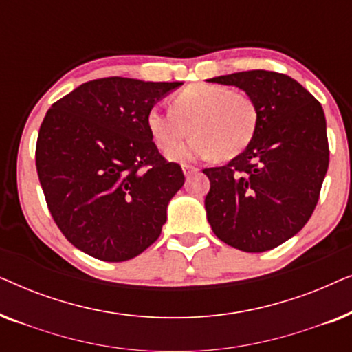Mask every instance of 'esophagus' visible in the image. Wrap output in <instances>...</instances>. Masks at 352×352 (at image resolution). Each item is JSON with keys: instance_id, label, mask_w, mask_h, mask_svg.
Segmentation results:
<instances>
[{"instance_id": "34e87169", "label": "esophagus", "mask_w": 352, "mask_h": 352, "mask_svg": "<svg viewBox=\"0 0 352 352\" xmlns=\"http://www.w3.org/2000/svg\"><path fill=\"white\" fill-rule=\"evenodd\" d=\"M182 173H184V176H190L197 173V168L195 166H189V165H182Z\"/></svg>"}]
</instances>
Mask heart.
Instances as JSON below:
<instances>
[{
    "instance_id": "b5f03b06",
    "label": "heart",
    "mask_w": 352,
    "mask_h": 352,
    "mask_svg": "<svg viewBox=\"0 0 352 352\" xmlns=\"http://www.w3.org/2000/svg\"><path fill=\"white\" fill-rule=\"evenodd\" d=\"M147 129L162 151L175 146L187 133L195 136L186 146L166 155L173 162L192 158L230 160L252 142L258 126V107L243 91L228 86L194 85L173 96L170 110L152 107Z\"/></svg>"
}]
</instances>
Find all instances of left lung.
<instances>
[{
	"instance_id": "left-lung-1",
	"label": "left lung",
	"mask_w": 352,
	"mask_h": 352,
	"mask_svg": "<svg viewBox=\"0 0 352 352\" xmlns=\"http://www.w3.org/2000/svg\"><path fill=\"white\" fill-rule=\"evenodd\" d=\"M245 91L258 107L252 142L228 165L206 168L208 223L230 247L263 253L305 228L329 170L322 105L296 80L267 70L206 80Z\"/></svg>"
}]
</instances>
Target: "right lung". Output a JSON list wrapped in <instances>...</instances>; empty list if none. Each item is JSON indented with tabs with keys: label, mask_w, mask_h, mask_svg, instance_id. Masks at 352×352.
Instances as JSON below:
<instances>
[{
	"label": "right lung",
	"mask_w": 352,
	"mask_h": 352,
	"mask_svg": "<svg viewBox=\"0 0 352 352\" xmlns=\"http://www.w3.org/2000/svg\"><path fill=\"white\" fill-rule=\"evenodd\" d=\"M181 85L110 76L83 83L47 110L38 177L57 228L89 256L128 261L160 235L184 175L160 155L146 118Z\"/></svg>",
	"instance_id": "right-lung-1"
}]
</instances>
